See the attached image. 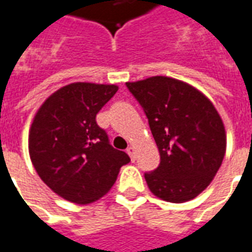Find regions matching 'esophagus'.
Wrapping results in <instances>:
<instances>
[{
    "instance_id": "esophagus-1",
    "label": "esophagus",
    "mask_w": 252,
    "mask_h": 252,
    "mask_svg": "<svg viewBox=\"0 0 252 252\" xmlns=\"http://www.w3.org/2000/svg\"><path fill=\"white\" fill-rule=\"evenodd\" d=\"M126 152H127V154L130 156V158L134 161V159H135V146H133V145H131V146H128Z\"/></svg>"
}]
</instances>
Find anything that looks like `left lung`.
Instances as JSON below:
<instances>
[{"mask_svg":"<svg viewBox=\"0 0 252 252\" xmlns=\"http://www.w3.org/2000/svg\"><path fill=\"white\" fill-rule=\"evenodd\" d=\"M144 108L161 162L145 173L150 192L169 203H185L207 188L221 166L227 134L214 103L192 84L169 78L127 82Z\"/></svg>","mask_w":252,"mask_h":252,"instance_id":"8db88e82","label":"left lung"}]
</instances>
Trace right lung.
I'll use <instances>...</instances> for the list:
<instances>
[{
    "label": "right lung",
    "instance_id": "obj_1",
    "mask_svg": "<svg viewBox=\"0 0 252 252\" xmlns=\"http://www.w3.org/2000/svg\"><path fill=\"white\" fill-rule=\"evenodd\" d=\"M118 91L115 84L76 82L51 94L33 117L28 149L36 172L67 201L90 204L111 189L130 161L108 144L96 114Z\"/></svg>",
    "mask_w": 252,
    "mask_h": 252
}]
</instances>
